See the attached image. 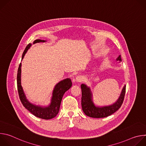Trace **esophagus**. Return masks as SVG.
Wrapping results in <instances>:
<instances>
[{"instance_id": "34e87169", "label": "esophagus", "mask_w": 146, "mask_h": 146, "mask_svg": "<svg viewBox=\"0 0 146 146\" xmlns=\"http://www.w3.org/2000/svg\"><path fill=\"white\" fill-rule=\"evenodd\" d=\"M82 80H83V77L81 76H78L76 77L75 81L76 82H82Z\"/></svg>"}]
</instances>
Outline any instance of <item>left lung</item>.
Returning a JSON list of instances; mask_svg holds the SVG:
<instances>
[{
  "mask_svg": "<svg viewBox=\"0 0 146 146\" xmlns=\"http://www.w3.org/2000/svg\"><path fill=\"white\" fill-rule=\"evenodd\" d=\"M117 61L121 62V55H119L116 59ZM82 98L81 106L83 112L86 115L92 118H104L114 113L121 106L123 101L125 94L126 86L124 85L121 94L117 100L112 105L104 106H97L93 102V95L90 87L85 84L81 85Z\"/></svg>",
  "mask_w": 146,
  "mask_h": 146,
  "instance_id": "left-lung-1",
  "label": "left lung"
}]
</instances>
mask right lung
Returning a JSON list of instances; mask_svg holds the SVG:
<instances>
[{
	"label": "right lung",
	"instance_id": "obj_1",
	"mask_svg": "<svg viewBox=\"0 0 146 146\" xmlns=\"http://www.w3.org/2000/svg\"><path fill=\"white\" fill-rule=\"evenodd\" d=\"M46 40L36 39L33 44L40 42H46ZM32 44L29 43L25 48L22 56V60L23 59L25 54L31 47ZM21 63H20L18 69L17 73V88L19 96V99L21 101L23 106L32 114L36 117L44 119H50L54 118L59 113L60 103L65 92L69 90L72 85L70 78H67L59 81L55 85L52 93V97L50 105L47 106H41L36 105L31 103L26 97V95L21 86Z\"/></svg>",
	"mask_w": 146,
	"mask_h": 146
}]
</instances>
